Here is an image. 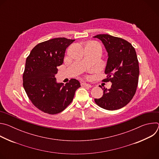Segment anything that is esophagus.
I'll list each match as a JSON object with an SVG mask.
<instances>
[{
	"label": "esophagus",
	"mask_w": 159,
	"mask_h": 159,
	"mask_svg": "<svg viewBox=\"0 0 159 159\" xmlns=\"http://www.w3.org/2000/svg\"><path fill=\"white\" fill-rule=\"evenodd\" d=\"M81 86L82 87H92V85H90L89 84H87V83H82L81 84Z\"/></svg>",
	"instance_id": "1"
}]
</instances>
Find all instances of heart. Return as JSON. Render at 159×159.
<instances>
[{"label": "heart", "mask_w": 159, "mask_h": 159, "mask_svg": "<svg viewBox=\"0 0 159 159\" xmlns=\"http://www.w3.org/2000/svg\"><path fill=\"white\" fill-rule=\"evenodd\" d=\"M91 46H93V45H89L88 47H91Z\"/></svg>", "instance_id": "heart-1"}]
</instances>
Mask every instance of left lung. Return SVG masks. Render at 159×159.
I'll return each mask as SVG.
<instances>
[{
	"label": "left lung",
	"mask_w": 159,
	"mask_h": 159,
	"mask_svg": "<svg viewBox=\"0 0 159 159\" xmlns=\"http://www.w3.org/2000/svg\"><path fill=\"white\" fill-rule=\"evenodd\" d=\"M94 38L102 41L107 52L105 69L107 78L103 81L112 83L109 89L99 86L103 95L94 101L105 109H119L132 99L137 88L140 71L137 53L131 44L122 38L105 34Z\"/></svg>",
	"instance_id": "1"
}]
</instances>
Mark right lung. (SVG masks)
Returning a JSON list of instances; mask_svg holds the SVG:
<instances>
[{
	"mask_svg": "<svg viewBox=\"0 0 159 159\" xmlns=\"http://www.w3.org/2000/svg\"><path fill=\"white\" fill-rule=\"evenodd\" d=\"M75 39L56 38L38 44L26 58L23 87L32 103L50 115L63 111L72 101L79 80L72 79L65 85L57 82V66L62 65L66 48Z\"/></svg>",
	"mask_w": 159,
	"mask_h": 159,
	"instance_id": "1",
	"label": "right lung"
}]
</instances>
